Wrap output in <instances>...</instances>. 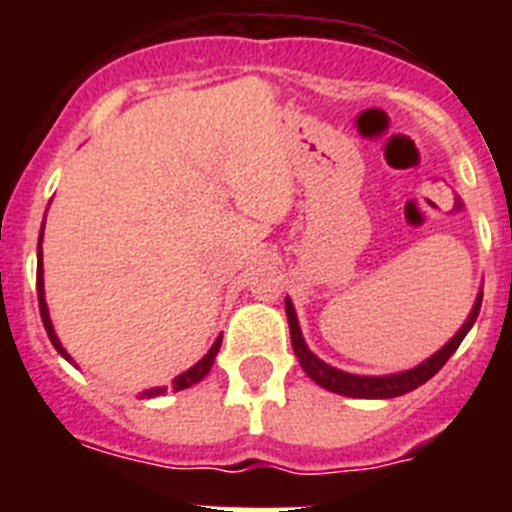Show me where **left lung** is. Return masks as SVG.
I'll return each mask as SVG.
<instances>
[{
    "label": "left lung",
    "mask_w": 512,
    "mask_h": 512,
    "mask_svg": "<svg viewBox=\"0 0 512 512\" xmlns=\"http://www.w3.org/2000/svg\"><path fill=\"white\" fill-rule=\"evenodd\" d=\"M284 307H287L292 348H295L297 361H300V366L305 369V374L312 379V382L325 387V390L336 392V395L364 397V400H390V397H400L405 395V392H413L415 387L428 382V379H431L433 374H436L438 369L451 359V354L459 348V343L464 341V336L472 330L474 320H477L479 307H482V292H479L477 300H474L472 312H469V318L464 320V325L459 328V333H456V336L451 338L441 351H436L431 359H425L423 364L413 366V369H408V372L384 374V377H361V374H348V372H341V369H336V366L325 364L323 359H318V356L312 354L310 348H307L305 338H302L300 323H297L295 305H292L289 297L284 300Z\"/></svg>",
    "instance_id": "left-lung-1"
}]
</instances>
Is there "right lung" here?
Segmentation results:
<instances>
[{"mask_svg": "<svg viewBox=\"0 0 512 512\" xmlns=\"http://www.w3.org/2000/svg\"><path fill=\"white\" fill-rule=\"evenodd\" d=\"M40 241H43V228H40ZM38 307H40V318H43V325H45V330H48V338H51L53 348H56V351L63 356V359H69V361H71V356L66 354V348H63L61 341H58L56 330H53V323H51V315H48V305H45V289H43V251H40V246H38ZM220 343H223V336H217V341L212 343L210 351H207V354L202 356V359L197 361V364H194L192 369H187V372H182V374H179V377L174 379V382H171V387H174V392L187 390V387H192V384L202 382V379H205L207 374H210L212 364H215L217 351H220ZM164 392H166V387H153V390H146L140 397H158V395H164Z\"/></svg>", "mask_w": 512, "mask_h": 512, "instance_id": "right-lung-1", "label": "right lung"}]
</instances>
